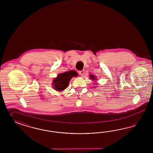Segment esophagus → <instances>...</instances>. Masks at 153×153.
<instances>
[{
	"label": "esophagus",
	"mask_w": 153,
	"mask_h": 153,
	"mask_svg": "<svg viewBox=\"0 0 153 153\" xmlns=\"http://www.w3.org/2000/svg\"><path fill=\"white\" fill-rule=\"evenodd\" d=\"M84 71H79V74H80V75H81V76H83V74H84Z\"/></svg>",
	"instance_id": "obj_1"
}]
</instances>
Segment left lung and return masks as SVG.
<instances>
[{"label": "left lung", "mask_w": 153, "mask_h": 153, "mask_svg": "<svg viewBox=\"0 0 153 153\" xmlns=\"http://www.w3.org/2000/svg\"><path fill=\"white\" fill-rule=\"evenodd\" d=\"M90 77H91V79H95V77H94V76H92V75H90Z\"/></svg>", "instance_id": "1"}]
</instances>
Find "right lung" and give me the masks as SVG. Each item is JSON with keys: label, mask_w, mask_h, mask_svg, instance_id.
Masks as SVG:
<instances>
[{"label": "right lung", "mask_w": 153, "mask_h": 153, "mask_svg": "<svg viewBox=\"0 0 153 153\" xmlns=\"http://www.w3.org/2000/svg\"><path fill=\"white\" fill-rule=\"evenodd\" d=\"M77 73L74 71H70L58 74L53 81V88L59 91L65 90L68 86L70 79L72 77H76Z\"/></svg>", "instance_id": "add662e5"}]
</instances>
